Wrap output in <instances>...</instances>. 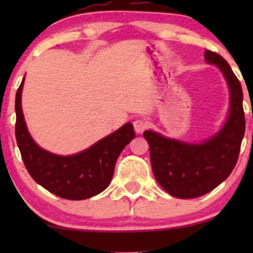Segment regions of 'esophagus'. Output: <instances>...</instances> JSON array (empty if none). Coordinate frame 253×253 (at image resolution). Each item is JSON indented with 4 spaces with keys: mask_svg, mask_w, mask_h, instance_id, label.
Here are the masks:
<instances>
[{
    "mask_svg": "<svg viewBox=\"0 0 253 253\" xmlns=\"http://www.w3.org/2000/svg\"><path fill=\"white\" fill-rule=\"evenodd\" d=\"M147 126H148V122H147V121L143 120V119H138L133 122L134 131H136L137 133H141L145 129H146Z\"/></svg>",
    "mask_w": 253,
    "mask_h": 253,
    "instance_id": "esophagus-1",
    "label": "esophagus"
}]
</instances>
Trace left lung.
<instances>
[{"label":"left lung","instance_id":"1","mask_svg":"<svg viewBox=\"0 0 253 253\" xmlns=\"http://www.w3.org/2000/svg\"><path fill=\"white\" fill-rule=\"evenodd\" d=\"M207 63L215 64L229 86L230 109L222 129L202 144L169 139L154 131L144 132L150 144L153 174L172 197H202L221 184L236 166L245 132L243 92L241 83L221 55L206 50Z\"/></svg>","mask_w":253,"mask_h":253}]
</instances>
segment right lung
<instances>
[{
    "mask_svg": "<svg viewBox=\"0 0 253 253\" xmlns=\"http://www.w3.org/2000/svg\"><path fill=\"white\" fill-rule=\"evenodd\" d=\"M23 85L24 79L16 93V140L29 174L38 184L64 199H87L102 192L112 181L121 152L136 137L132 124H124L78 154H53L38 146L27 131L22 110Z\"/></svg>",
    "mask_w": 253,
    "mask_h": 253,
    "instance_id": "right-lung-1",
    "label": "right lung"
}]
</instances>
